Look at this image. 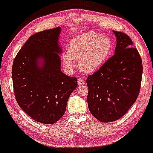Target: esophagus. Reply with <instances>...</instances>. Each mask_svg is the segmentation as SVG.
<instances>
[{
  "mask_svg": "<svg viewBox=\"0 0 153 153\" xmlns=\"http://www.w3.org/2000/svg\"><path fill=\"white\" fill-rule=\"evenodd\" d=\"M85 84V80L82 78L78 79V85H83Z\"/></svg>",
  "mask_w": 153,
  "mask_h": 153,
  "instance_id": "34e87169",
  "label": "esophagus"
}]
</instances>
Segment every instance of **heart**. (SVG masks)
Instances as JSON below:
<instances>
[{"label": "heart", "instance_id": "b5f03b06", "mask_svg": "<svg viewBox=\"0 0 153 153\" xmlns=\"http://www.w3.org/2000/svg\"><path fill=\"white\" fill-rule=\"evenodd\" d=\"M111 47L108 36L94 31L84 33L70 42L68 54L62 56V63L68 71H73L75 67L74 60L79 61L81 71L94 73L106 62Z\"/></svg>", "mask_w": 153, "mask_h": 153}]
</instances>
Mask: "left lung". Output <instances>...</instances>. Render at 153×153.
Listing matches in <instances>:
<instances>
[{"instance_id":"8db88e82","label":"left lung","mask_w":153,"mask_h":153,"mask_svg":"<svg viewBox=\"0 0 153 153\" xmlns=\"http://www.w3.org/2000/svg\"><path fill=\"white\" fill-rule=\"evenodd\" d=\"M114 33L115 54L86 80L88 108L101 122H114L125 114L136 101L141 86L143 63L137 50L127 34Z\"/></svg>"}]
</instances>
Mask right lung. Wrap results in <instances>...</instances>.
Wrapping results in <instances>:
<instances>
[{
	"mask_svg": "<svg viewBox=\"0 0 153 153\" xmlns=\"http://www.w3.org/2000/svg\"><path fill=\"white\" fill-rule=\"evenodd\" d=\"M60 27L33 34L14 58L13 90L22 109L36 122L54 124L64 115L69 96L78 86L75 77L60 70ZM45 60L39 67L38 59Z\"/></svg>",
	"mask_w": 153,
	"mask_h": 153,
	"instance_id": "add662e5",
	"label": "right lung"
}]
</instances>
